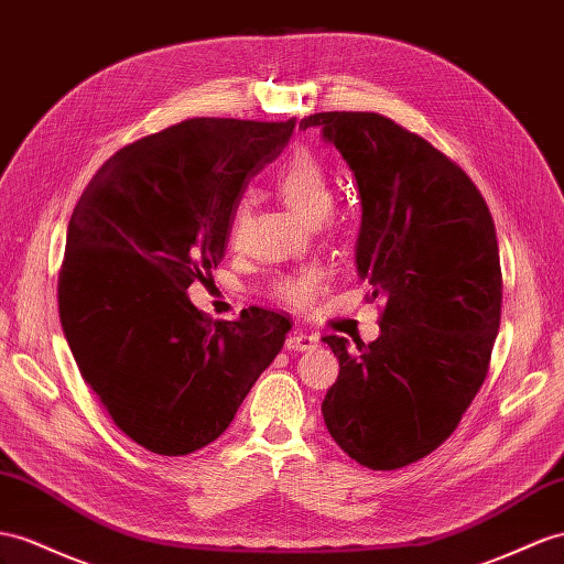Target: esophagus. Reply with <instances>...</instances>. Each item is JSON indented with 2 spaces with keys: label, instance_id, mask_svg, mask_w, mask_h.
Returning <instances> with one entry per match:
<instances>
[{
  "label": "esophagus",
  "instance_id": "esophagus-1",
  "mask_svg": "<svg viewBox=\"0 0 564 564\" xmlns=\"http://www.w3.org/2000/svg\"><path fill=\"white\" fill-rule=\"evenodd\" d=\"M316 345H319V336L305 334V330H293V334L285 338V348L291 352L312 350V348H316Z\"/></svg>",
  "mask_w": 564,
  "mask_h": 564
}]
</instances>
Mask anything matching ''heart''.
<instances>
[{
  "label": "heart",
  "mask_w": 564,
  "mask_h": 564,
  "mask_svg": "<svg viewBox=\"0 0 564 564\" xmlns=\"http://www.w3.org/2000/svg\"><path fill=\"white\" fill-rule=\"evenodd\" d=\"M276 193L283 197V202L305 219L319 226H334L338 221V209L330 205V176L328 169L312 150L300 148L291 152L276 173ZM245 221H248V205L240 202L230 216L228 234L234 240L240 238ZM322 288V279L316 271H300L291 273V276H281L273 281L271 293L291 305H305L316 291Z\"/></svg>",
  "instance_id": "b5f03b06"
}]
</instances>
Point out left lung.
Segmentation results:
<instances>
[{"label": "left lung", "mask_w": 564, "mask_h": 564, "mask_svg": "<svg viewBox=\"0 0 564 564\" xmlns=\"http://www.w3.org/2000/svg\"><path fill=\"white\" fill-rule=\"evenodd\" d=\"M362 197L357 271L381 297L369 345L326 336L340 362L322 402L343 453L391 471L447 441L479 393L500 328L502 273L479 187L422 135L373 111H322Z\"/></svg>", "instance_id": "1"}]
</instances>
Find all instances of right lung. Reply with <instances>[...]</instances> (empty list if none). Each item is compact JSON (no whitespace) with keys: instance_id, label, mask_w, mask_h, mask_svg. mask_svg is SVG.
Returning a JSON list of instances; mask_svg holds the SVG:
<instances>
[{"instance_id":"right-lung-1","label":"right lung","mask_w":564,"mask_h":564,"mask_svg":"<svg viewBox=\"0 0 564 564\" xmlns=\"http://www.w3.org/2000/svg\"><path fill=\"white\" fill-rule=\"evenodd\" d=\"M288 121L185 119L97 169L68 221L59 316L83 381L128 438L169 457L209 445L291 330L250 307L214 322L187 288L209 281L234 209L295 131Z\"/></svg>"}]
</instances>
